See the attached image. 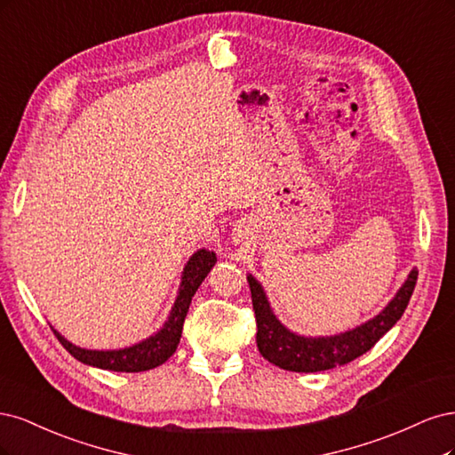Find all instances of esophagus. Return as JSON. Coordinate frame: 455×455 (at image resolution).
Instances as JSON below:
<instances>
[{
  "mask_svg": "<svg viewBox=\"0 0 455 455\" xmlns=\"http://www.w3.org/2000/svg\"><path fill=\"white\" fill-rule=\"evenodd\" d=\"M245 236H247V227H245V225H240V227H238V232H236V236H234V240L240 242V240H243Z\"/></svg>",
  "mask_w": 455,
  "mask_h": 455,
  "instance_id": "1",
  "label": "esophagus"
}]
</instances>
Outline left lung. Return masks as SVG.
I'll return each mask as SVG.
<instances>
[{
	"instance_id": "left-lung-1",
	"label": "left lung",
	"mask_w": 455,
	"mask_h": 455,
	"mask_svg": "<svg viewBox=\"0 0 455 455\" xmlns=\"http://www.w3.org/2000/svg\"><path fill=\"white\" fill-rule=\"evenodd\" d=\"M418 270H410L397 295L376 317L363 325L334 336H300L291 332L272 312L267 292L249 274L251 300L257 319V347L272 364L291 372H319L346 364L366 354L382 336L397 323L412 297Z\"/></svg>"
}]
</instances>
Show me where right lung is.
<instances>
[{"instance_id": "right-lung-1", "label": "right lung", "mask_w": 455, "mask_h": 455, "mask_svg": "<svg viewBox=\"0 0 455 455\" xmlns=\"http://www.w3.org/2000/svg\"><path fill=\"white\" fill-rule=\"evenodd\" d=\"M215 262H217L215 253L208 251V249H198V251L188 259V262L183 268L178 299H175L172 306V312L166 319V323L163 325V329L156 331L153 336H149V339L141 340L140 344L123 347V349H108V351L84 349L71 344L60 332L52 329L56 339L60 340V344L73 357L84 364L98 366V369H104V371H115V372L151 371L155 366L166 363L175 354V349H178L190 300H193L195 292L198 291L202 282L206 280V275L210 274Z\"/></svg>"}]
</instances>
